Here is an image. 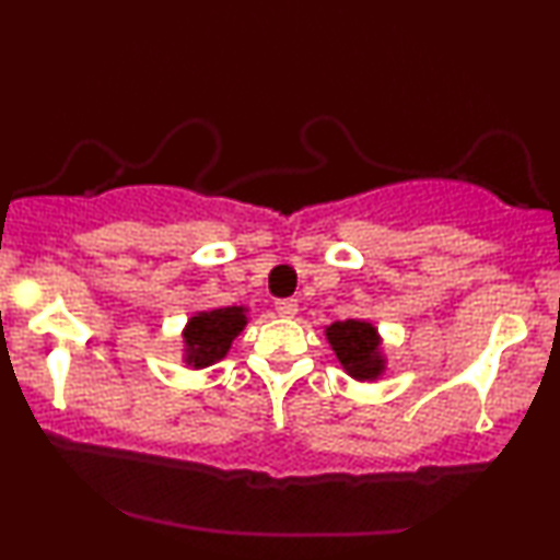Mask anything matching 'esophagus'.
<instances>
[{
	"mask_svg": "<svg viewBox=\"0 0 560 560\" xmlns=\"http://www.w3.org/2000/svg\"><path fill=\"white\" fill-rule=\"evenodd\" d=\"M275 311H278L280 316H285V318L295 316V313H298V301H295V298H282V301H275Z\"/></svg>",
	"mask_w": 560,
	"mask_h": 560,
	"instance_id": "34e87169",
	"label": "esophagus"
}]
</instances>
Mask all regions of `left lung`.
<instances>
[{
	"mask_svg": "<svg viewBox=\"0 0 560 560\" xmlns=\"http://www.w3.org/2000/svg\"><path fill=\"white\" fill-rule=\"evenodd\" d=\"M326 339L343 370L354 380H377L385 370L377 328L366 320H336L326 328Z\"/></svg>",
	"mask_w": 560,
	"mask_h": 560,
	"instance_id": "obj_1",
	"label": "left lung"
}]
</instances>
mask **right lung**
<instances>
[{
	"mask_svg": "<svg viewBox=\"0 0 560 560\" xmlns=\"http://www.w3.org/2000/svg\"><path fill=\"white\" fill-rule=\"evenodd\" d=\"M247 326V316L240 305L232 308H217L198 313L188 320L183 339H186V362L194 364L196 370L209 366L219 359L226 357L229 347L236 339V334Z\"/></svg>",
	"mask_w": 560,
	"mask_h": 560,
	"instance_id": "right-lung-1",
	"label": "right lung"
}]
</instances>
